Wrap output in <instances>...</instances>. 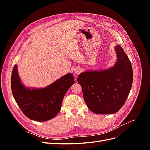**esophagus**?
Returning a JSON list of instances; mask_svg holds the SVG:
<instances>
[{
    "mask_svg": "<svg viewBox=\"0 0 150 150\" xmlns=\"http://www.w3.org/2000/svg\"><path fill=\"white\" fill-rule=\"evenodd\" d=\"M74 72H75V73H76V74H79L80 73V72H81V69L80 67H75V69H74Z\"/></svg>",
    "mask_w": 150,
    "mask_h": 150,
    "instance_id": "obj_1",
    "label": "esophagus"
}]
</instances>
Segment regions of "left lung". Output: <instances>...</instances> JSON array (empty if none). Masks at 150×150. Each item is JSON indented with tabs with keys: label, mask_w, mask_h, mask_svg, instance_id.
<instances>
[{
	"label": "left lung",
	"mask_w": 150,
	"mask_h": 150,
	"mask_svg": "<svg viewBox=\"0 0 150 150\" xmlns=\"http://www.w3.org/2000/svg\"><path fill=\"white\" fill-rule=\"evenodd\" d=\"M117 61L108 69L81 73L78 82L83 89L84 101L92 112L113 114L124 105L133 83V69L120 45L115 46Z\"/></svg>",
	"instance_id": "1"
}]
</instances>
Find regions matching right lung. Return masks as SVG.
I'll return each instance as SVG.
<instances>
[{
  "instance_id": "1",
  "label": "right lung",
  "mask_w": 150,
  "mask_h": 150,
  "mask_svg": "<svg viewBox=\"0 0 150 150\" xmlns=\"http://www.w3.org/2000/svg\"><path fill=\"white\" fill-rule=\"evenodd\" d=\"M73 74H67L47 87L30 89L22 84L17 66L13 67L11 89L22 112L30 120L45 121L52 119L60 111L64 95L74 83Z\"/></svg>"
}]
</instances>
